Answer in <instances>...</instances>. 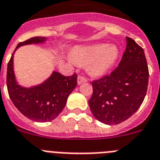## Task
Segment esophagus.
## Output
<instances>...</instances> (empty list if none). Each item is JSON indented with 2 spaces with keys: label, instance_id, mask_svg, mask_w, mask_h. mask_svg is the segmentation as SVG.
Returning a JSON list of instances; mask_svg holds the SVG:
<instances>
[{
  "label": "esophagus",
  "instance_id": "1",
  "mask_svg": "<svg viewBox=\"0 0 160 160\" xmlns=\"http://www.w3.org/2000/svg\"><path fill=\"white\" fill-rule=\"evenodd\" d=\"M87 81H88V80H87V78H85L84 76H78V79H77V83H78V84H83V83H84V82H87Z\"/></svg>",
  "mask_w": 160,
  "mask_h": 160
}]
</instances>
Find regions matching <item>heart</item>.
Instances as JSON below:
<instances>
[{
    "instance_id": "obj_1",
    "label": "heart",
    "mask_w": 160,
    "mask_h": 160,
    "mask_svg": "<svg viewBox=\"0 0 160 160\" xmlns=\"http://www.w3.org/2000/svg\"><path fill=\"white\" fill-rule=\"evenodd\" d=\"M118 50L113 45L99 43L76 47L74 51L75 62L79 64H88V71L94 76L105 74L116 63Z\"/></svg>"
}]
</instances>
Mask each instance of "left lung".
Here are the masks:
<instances>
[{
    "mask_svg": "<svg viewBox=\"0 0 160 160\" xmlns=\"http://www.w3.org/2000/svg\"><path fill=\"white\" fill-rule=\"evenodd\" d=\"M149 71L143 49L126 37V48L118 66L109 75L93 80L88 101L92 113L99 122L117 125L132 116L141 106Z\"/></svg>",
    "mask_w": 160,
    "mask_h": 160,
    "instance_id": "obj_1",
    "label": "left lung"
}]
</instances>
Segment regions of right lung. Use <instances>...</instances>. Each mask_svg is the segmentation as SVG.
<instances>
[{
    "label": "right lung",
    "instance_id": "1",
    "mask_svg": "<svg viewBox=\"0 0 160 160\" xmlns=\"http://www.w3.org/2000/svg\"><path fill=\"white\" fill-rule=\"evenodd\" d=\"M47 38L34 37L17 46L42 43ZM14 51V52H15ZM7 67V88L11 101L17 109L29 119L38 122H51L56 118L67 103L68 97L77 85V75L65 76L53 72L49 78L41 84L31 88L19 85L13 72V54Z\"/></svg>",
    "mask_w": 160,
    "mask_h": 160
}]
</instances>
